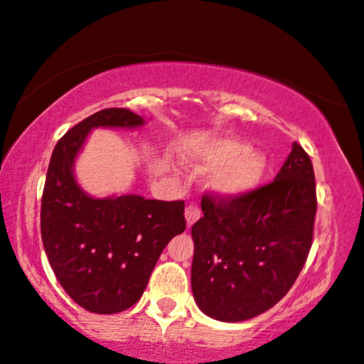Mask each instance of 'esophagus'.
I'll use <instances>...</instances> for the list:
<instances>
[{
    "instance_id": "34e87169",
    "label": "esophagus",
    "mask_w": 364,
    "mask_h": 364,
    "mask_svg": "<svg viewBox=\"0 0 364 364\" xmlns=\"http://www.w3.org/2000/svg\"><path fill=\"white\" fill-rule=\"evenodd\" d=\"M200 215H202V210H200V207L196 205V203H190V205H188L186 210H185L188 228H191V225H193L196 220L200 219Z\"/></svg>"
}]
</instances>
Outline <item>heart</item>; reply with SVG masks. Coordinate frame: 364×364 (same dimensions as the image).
Wrapping results in <instances>:
<instances>
[{
    "label": "heart",
    "mask_w": 364,
    "mask_h": 364,
    "mask_svg": "<svg viewBox=\"0 0 364 364\" xmlns=\"http://www.w3.org/2000/svg\"><path fill=\"white\" fill-rule=\"evenodd\" d=\"M193 159L203 168H217L212 185L228 196L248 193L263 181L267 174V159L250 145L235 139H212L198 145Z\"/></svg>",
    "instance_id": "b5f03b06"
}]
</instances>
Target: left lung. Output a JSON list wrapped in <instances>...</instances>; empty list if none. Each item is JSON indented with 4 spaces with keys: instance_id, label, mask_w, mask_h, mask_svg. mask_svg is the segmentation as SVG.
I'll list each match as a JSON object with an SVG mask.
<instances>
[{
    "instance_id": "obj_1",
    "label": "left lung",
    "mask_w": 364,
    "mask_h": 364,
    "mask_svg": "<svg viewBox=\"0 0 364 364\" xmlns=\"http://www.w3.org/2000/svg\"><path fill=\"white\" fill-rule=\"evenodd\" d=\"M311 159L299 144L274 181L240 196L205 191L191 228V291L220 321L260 315L289 292L306 263L316 215Z\"/></svg>"
}]
</instances>
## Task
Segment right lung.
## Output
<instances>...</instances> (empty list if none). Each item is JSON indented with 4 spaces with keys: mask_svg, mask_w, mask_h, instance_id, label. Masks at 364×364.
Listing matches in <instances>:
<instances>
[{
    "mask_svg": "<svg viewBox=\"0 0 364 364\" xmlns=\"http://www.w3.org/2000/svg\"><path fill=\"white\" fill-rule=\"evenodd\" d=\"M141 123L124 107L95 112L61 136L49 161L41 202L44 250L66 294L92 313H119L139 301L162 250L186 229L183 200L90 198L75 181V156L92 128Z\"/></svg>",
    "mask_w": 364,
    "mask_h": 364,
    "instance_id": "1",
    "label": "right lung"
}]
</instances>
